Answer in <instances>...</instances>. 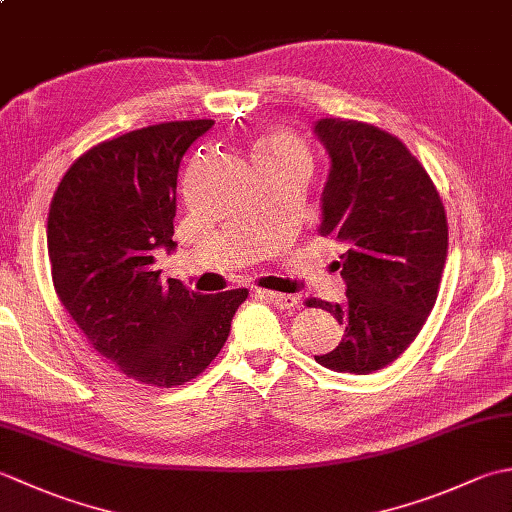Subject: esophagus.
Returning a JSON list of instances; mask_svg holds the SVG:
<instances>
[{"label":"esophagus","mask_w":512,"mask_h":512,"mask_svg":"<svg viewBox=\"0 0 512 512\" xmlns=\"http://www.w3.org/2000/svg\"><path fill=\"white\" fill-rule=\"evenodd\" d=\"M255 297L273 303V306L279 308V310H290V308L297 306V297L281 295V292H273V290H255Z\"/></svg>","instance_id":"esophagus-1"}]
</instances>
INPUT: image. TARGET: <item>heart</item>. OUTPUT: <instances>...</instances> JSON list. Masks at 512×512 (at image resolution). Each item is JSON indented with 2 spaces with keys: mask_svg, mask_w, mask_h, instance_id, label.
Listing matches in <instances>:
<instances>
[{
  "mask_svg": "<svg viewBox=\"0 0 512 512\" xmlns=\"http://www.w3.org/2000/svg\"><path fill=\"white\" fill-rule=\"evenodd\" d=\"M255 154L306 160V149H303V145L299 143V140L292 138L290 134H273L270 138H266L262 145L257 147Z\"/></svg>",
  "mask_w": 512,
  "mask_h": 512,
  "instance_id": "heart-1",
  "label": "heart"
}]
</instances>
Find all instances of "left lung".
Masks as SVG:
<instances>
[{
    "instance_id": "obj_1",
    "label": "left lung",
    "mask_w": 512,
    "mask_h": 512,
    "mask_svg": "<svg viewBox=\"0 0 512 512\" xmlns=\"http://www.w3.org/2000/svg\"><path fill=\"white\" fill-rule=\"evenodd\" d=\"M312 132L330 158L319 231L347 248L336 262L347 301H308L343 328L341 343L314 361L332 372L372 374L407 350L433 310L447 262V215L398 138L341 118H321Z\"/></svg>"
}]
</instances>
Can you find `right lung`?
<instances>
[{"instance_id": "add662e5", "label": "right lung", "mask_w": 512, "mask_h": 512, "mask_svg": "<svg viewBox=\"0 0 512 512\" xmlns=\"http://www.w3.org/2000/svg\"><path fill=\"white\" fill-rule=\"evenodd\" d=\"M213 121L136 129L92 147L65 173L48 215L54 290L94 350L138 383L173 387L204 372L246 288L200 295L160 279L173 253L178 169Z\"/></svg>"}]
</instances>
